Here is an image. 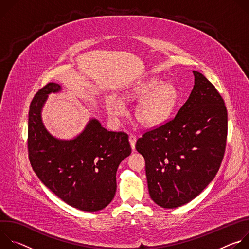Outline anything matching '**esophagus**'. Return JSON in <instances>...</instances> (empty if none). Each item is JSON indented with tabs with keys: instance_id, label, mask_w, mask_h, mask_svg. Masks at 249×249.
Wrapping results in <instances>:
<instances>
[{
	"instance_id": "1",
	"label": "esophagus",
	"mask_w": 249,
	"mask_h": 249,
	"mask_svg": "<svg viewBox=\"0 0 249 249\" xmlns=\"http://www.w3.org/2000/svg\"><path fill=\"white\" fill-rule=\"evenodd\" d=\"M136 141H137V137L135 135H130L129 136V142H130V145H131V148L132 150L134 151L135 150V145H136Z\"/></svg>"
}]
</instances>
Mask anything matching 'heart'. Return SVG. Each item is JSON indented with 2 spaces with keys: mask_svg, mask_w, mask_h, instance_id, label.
<instances>
[{
  "mask_svg": "<svg viewBox=\"0 0 249 249\" xmlns=\"http://www.w3.org/2000/svg\"><path fill=\"white\" fill-rule=\"evenodd\" d=\"M125 96L140 101L135 110L137 120L144 126L153 127L164 122L172 113L178 100V90L170 83L158 79H149L137 84L126 91ZM108 113L118 117L124 113V104L117 98H110L107 103Z\"/></svg>",
  "mask_w": 249,
  "mask_h": 249,
  "instance_id": "heart-1",
  "label": "heart"
}]
</instances>
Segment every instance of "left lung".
I'll return each instance as SVG.
<instances>
[{
  "label": "left lung",
  "instance_id": "left-lung-1",
  "mask_svg": "<svg viewBox=\"0 0 249 249\" xmlns=\"http://www.w3.org/2000/svg\"><path fill=\"white\" fill-rule=\"evenodd\" d=\"M194 87L175 117L144 133L136 150L144 157L149 193L166 209L198 196L224 159L228 111L219 91L196 71Z\"/></svg>",
  "mask_w": 249,
  "mask_h": 249
}]
</instances>
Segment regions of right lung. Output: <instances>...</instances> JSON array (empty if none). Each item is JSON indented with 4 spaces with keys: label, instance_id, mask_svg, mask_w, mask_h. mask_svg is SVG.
<instances>
[{
    "label": "right lung",
    "instance_id": "add662e5",
    "mask_svg": "<svg viewBox=\"0 0 249 249\" xmlns=\"http://www.w3.org/2000/svg\"><path fill=\"white\" fill-rule=\"evenodd\" d=\"M61 86L49 83L34 95L28 113L30 164L41 182L68 205L86 212L107 206L116 192V171L130 156L125 132L107 131L96 119L73 140H59L45 129L41 109Z\"/></svg>",
    "mask_w": 249,
    "mask_h": 249
}]
</instances>
